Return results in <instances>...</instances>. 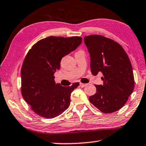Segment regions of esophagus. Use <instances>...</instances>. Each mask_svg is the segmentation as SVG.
Listing matches in <instances>:
<instances>
[{
  "label": "esophagus",
  "instance_id": "1",
  "mask_svg": "<svg viewBox=\"0 0 146 146\" xmlns=\"http://www.w3.org/2000/svg\"><path fill=\"white\" fill-rule=\"evenodd\" d=\"M80 87H84L86 85H87V84H85V83H80Z\"/></svg>",
  "mask_w": 146,
  "mask_h": 146
}]
</instances>
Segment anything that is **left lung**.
Wrapping results in <instances>:
<instances>
[{
    "mask_svg": "<svg viewBox=\"0 0 146 146\" xmlns=\"http://www.w3.org/2000/svg\"><path fill=\"white\" fill-rule=\"evenodd\" d=\"M84 42L90 54L92 74L104 75V84L95 85L96 92L89 101L102 113H114L123 107L135 87L131 61L122 46L113 39L91 35L85 36Z\"/></svg>",
    "mask_w": 146,
    "mask_h": 146,
    "instance_id": "obj_1",
    "label": "left lung"
}]
</instances>
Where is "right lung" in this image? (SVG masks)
Wrapping results in <instances>:
<instances>
[{"mask_svg":"<svg viewBox=\"0 0 146 146\" xmlns=\"http://www.w3.org/2000/svg\"><path fill=\"white\" fill-rule=\"evenodd\" d=\"M82 42L78 36H50L33 44L21 68V92L35 114L46 118L60 115L68 108L70 94L80 83L63 87L54 81L61 59Z\"/></svg>","mask_w":146,"mask_h":146,"instance_id":"1","label":"right lung"}]
</instances>
